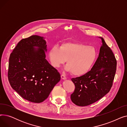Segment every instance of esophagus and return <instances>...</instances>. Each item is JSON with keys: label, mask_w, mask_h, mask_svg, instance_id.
I'll return each instance as SVG.
<instances>
[{"label": "esophagus", "mask_w": 127, "mask_h": 127, "mask_svg": "<svg viewBox=\"0 0 127 127\" xmlns=\"http://www.w3.org/2000/svg\"><path fill=\"white\" fill-rule=\"evenodd\" d=\"M61 78H62L63 80H65V79H67V78H66V77L65 75H61Z\"/></svg>", "instance_id": "obj_1"}]
</instances>
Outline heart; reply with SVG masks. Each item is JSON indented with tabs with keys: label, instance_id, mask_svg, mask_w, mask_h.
Listing matches in <instances>:
<instances>
[{
	"label": "heart",
	"instance_id": "obj_1",
	"mask_svg": "<svg viewBox=\"0 0 127 127\" xmlns=\"http://www.w3.org/2000/svg\"><path fill=\"white\" fill-rule=\"evenodd\" d=\"M96 55V51L93 47L79 42L64 43L59 48L54 46L48 53L53 67H60L66 60L65 70L76 76L83 75L88 71Z\"/></svg>",
	"mask_w": 127,
	"mask_h": 127
}]
</instances>
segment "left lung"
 Here are the masks:
<instances>
[{
    "instance_id": "left-lung-1",
    "label": "left lung",
    "mask_w": 127,
    "mask_h": 127,
    "mask_svg": "<svg viewBox=\"0 0 127 127\" xmlns=\"http://www.w3.org/2000/svg\"><path fill=\"white\" fill-rule=\"evenodd\" d=\"M100 38L102 45L98 58L91 70L82 76L71 79L75 89L70 98L78 106H87L99 100L108 94L113 85L117 61L104 39Z\"/></svg>"
}]
</instances>
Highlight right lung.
I'll list each match as a JSON object with an SVG mask.
<instances>
[{
	"mask_svg": "<svg viewBox=\"0 0 127 127\" xmlns=\"http://www.w3.org/2000/svg\"><path fill=\"white\" fill-rule=\"evenodd\" d=\"M46 51L44 37L35 35L22 39L10 56L8 77L11 87L32 102L44 101L61 79L45 59Z\"/></svg>",
	"mask_w": 127,
	"mask_h": 127,
	"instance_id": "right-lung-1",
	"label": "right lung"
}]
</instances>
